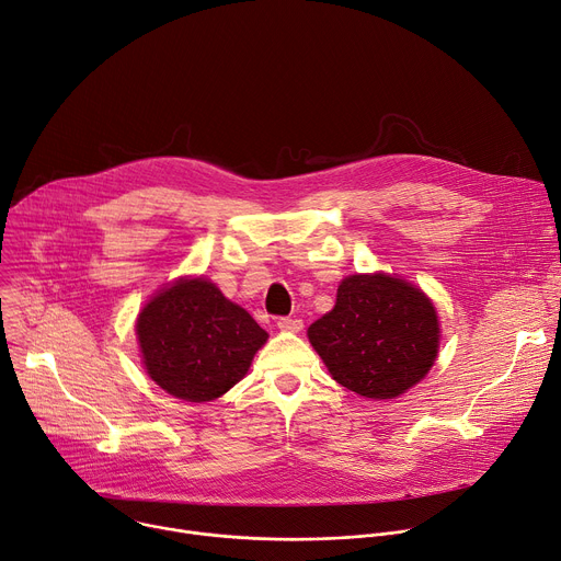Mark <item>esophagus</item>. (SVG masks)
<instances>
[{
    "label": "esophagus",
    "mask_w": 561,
    "mask_h": 561,
    "mask_svg": "<svg viewBox=\"0 0 561 561\" xmlns=\"http://www.w3.org/2000/svg\"><path fill=\"white\" fill-rule=\"evenodd\" d=\"M276 325L280 328L283 333H299L304 328V319H291V317H280L276 321Z\"/></svg>",
    "instance_id": "obj_1"
}]
</instances>
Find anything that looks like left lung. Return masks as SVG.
I'll return each instance as SVG.
<instances>
[{"mask_svg":"<svg viewBox=\"0 0 561 561\" xmlns=\"http://www.w3.org/2000/svg\"><path fill=\"white\" fill-rule=\"evenodd\" d=\"M331 376L367 399H393L416 385L439 346V321L427 296L385 274L348 276L335 308L308 328Z\"/></svg>","mask_w":561,"mask_h":561,"instance_id":"obj_1","label":"left lung"}]
</instances>
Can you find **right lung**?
<instances>
[{"label": "right lung", "instance_id": "add662e5", "mask_svg": "<svg viewBox=\"0 0 561 561\" xmlns=\"http://www.w3.org/2000/svg\"><path fill=\"white\" fill-rule=\"evenodd\" d=\"M138 340L147 374L172 397L206 403L249 371L267 333L208 280H181L145 306Z\"/></svg>", "mask_w": 561, "mask_h": 561}]
</instances>
